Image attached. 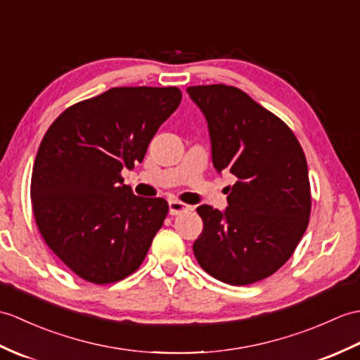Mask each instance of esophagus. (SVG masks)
I'll list each match as a JSON object with an SVG mask.
<instances>
[{
	"label": "esophagus",
	"mask_w": 360,
	"mask_h": 360,
	"mask_svg": "<svg viewBox=\"0 0 360 360\" xmlns=\"http://www.w3.org/2000/svg\"><path fill=\"white\" fill-rule=\"evenodd\" d=\"M186 210H188V205L181 202V200H170V202H169V213L172 216H176V214L186 212Z\"/></svg>",
	"instance_id": "34e87169"
}]
</instances>
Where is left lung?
<instances>
[{
  "label": "left lung",
  "instance_id": "obj_1",
  "mask_svg": "<svg viewBox=\"0 0 360 360\" xmlns=\"http://www.w3.org/2000/svg\"><path fill=\"white\" fill-rule=\"evenodd\" d=\"M187 94L207 120L214 169L236 178L225 212L196 208L204 229L195 256L230 285L262 281L295 253L310 221L304 150L285 122L238 87L193 86Z\"/></svg>",
  "mask_w": 360,
  "mask_h": 360
}]
</instances>
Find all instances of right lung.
Here are the masks:
<instances>
[{
	"label": "right lung",
	"instance_id": "obj_1",
	"mask_svg": "<svg viewBox=\"0 0 360 360\" xmlns=\"http://www.w3.org/2000/svg\"><path fill=\"white\" fill-rule=\"evenodd\" d=\"M182 99L178 87H113L58 116L41 141L30 182L41 236L65 266L98 285L136 271L169 204L135 196L121 176Z\"/></svg>",
	"mask_w": 360,
	"mask_h": 360
}]
</instances>
